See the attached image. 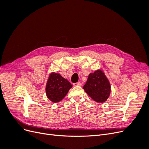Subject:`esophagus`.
<instances>
[{"label": "esophagus", "instance_id": "1", "mask_svg": "<svg viewBox=\"0 0 149 149\" xmlns=\"http://www.w3.org/2000/svg\"><path fill=\"white\" fill-rule=\"evenodd\" d=\"M81 83L80 82H78V83H74L73 84V86H81Z\"/></svg>", "mask_w": 149, "mask_h": 149}]
</instances>
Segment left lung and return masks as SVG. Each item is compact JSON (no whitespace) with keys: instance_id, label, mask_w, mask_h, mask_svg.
<instances>
[{"instance_id":"obj_1","label":"left lung","mask_w":149,"mask_h":149,"mask_svg":"<svg viewBox=\"0 0 149 149\" xmlns=\"http://www.w3.org/2000/svg\"><path fill=\"white\" fill-rule=\"evenodd\" d=\"M83 89L90 97L100 103L107 101L111 90L109 79L101 70H97L89 74Z\"/></svg>"}]
</instances>
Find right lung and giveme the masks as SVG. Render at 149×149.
I'll use <instances>...</instances> for the list:
<instances>
[{
    "label": "right lung",
    "instance_id": "1",
    "mask_svg": "<svg viewBox=\"0 0 149 149\" xmlns=\"http://www.w3.org/2000/svg\"><path fill=\"white\" fill-rule=\"evenodd\" d=\"M72 88V84L58 73L52 72L49 74L46 84L47 96L53 102L61 101Z\"/></svg>",
    "mask_w": 149,
    "mask_h": 149
}]
</instances>
